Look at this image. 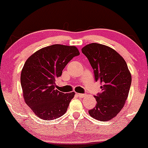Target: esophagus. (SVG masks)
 <instances>
[{
  "instance_id": "34e87169",
  "label": "esophagus",
  "mask_w": 148,
  "mask_h": 148,
  "mask_svg": "<svg viewBox=\"0 0 148 148\" xmlns=\"http://www.w3.org/2000/svg\"><path fill=\"white\" fill-rule=\"evenodd\" d=\"M79 97H81V98H82V97H84L85 96H86V95L85 94H81V93H79V94H78L77 95Z\"/></svg>"
}]
</instances>
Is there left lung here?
Here are the masks:
<instances>
[{"mask_svg":"<svg viewBox=\"0 0 148 148\" xmlns=\"http://www.w3.org/2000/svg\"><path fill=\"white\" fill-rule=\"evenodd\" d=\"M94 69L101 92L95 96L97 105L88 111L96 120L106 122L123 109L128 97L132 75L124 58L108 46L91 43L81 49Z\"/></svg>","mask_w":148,"mask_h":148,"instance_id":"1","label":"left lung"}]
</instances>
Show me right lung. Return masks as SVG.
<instances>
[{"label":"right lung","instance_id":"right-lung-1","mask_svg":"<svg viewBox=\"0 0 148 148\" xmlns=\"http://www.w3.org/2000/svg\"><path fill=\"white\" fill-rule=\"evenodd\" d=\"M79 54L75 46L53 45L37 51L25 61L21 73L23 96L38 118L53 120L66 113L75 92L64 94L56 90V80Z\"/></svg>","mask_w":148,"mask_h":148}]
</instances>
